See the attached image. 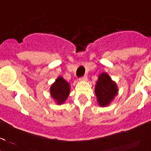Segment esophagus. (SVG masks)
Listing matches in <instances>:
<instances>
[{
    "label": "esophagus",
    "instance_id": "obj_1",
    "mask_svg": "<svg viewBox=\"0 0 151 151\" xmlns=\"http://www.w3.org/2000/svg\"><path fill=\"white\" fill-rule=\"evenodd\" d=\"M80 81H86L87 80V76H83V77H81V78L80 79Z\"/></svg>",
    "mask_w": 151,
    "mask_h": 151
}]
</instances>
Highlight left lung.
Returning <instances> with one entry per match:
<instances>
[{
	"instance_id": "left-lung-1",
	"label": "left lung",
	"mask_w": 151,
	"mask_h": 151,
	"mask_svg": "<svg viewBox=\"0 0 151 151\" xmlns=\"http://www.w3.org/2000/svg\"><path fill=\"white\" fill-rule=\"evenodd\" d=\"M118 92V86L109 74L105 72L100 74L95 87V96L98 105L102 107L109 106L115 99Z\"/></svg>"
}]
</instances>
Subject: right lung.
<instances>
[{"instance_id": "right-lung-1", "label": "right lung", "mask_w": 151, "mask_h": 151, "mask_svg": "<svg viewBox=\"0 0 151 151\" xmlns=\"http://www.w3.org/2000/svg\"><path fill=\"white\" fill-rule=\"evenodd\" d=\"M70 84L61 76H59L50 87V97L58 105H61L65 102L70 94Z\"/></svg>"}]
</instances>
